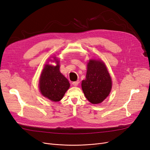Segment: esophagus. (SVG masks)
<instances>
[{
    "label": "esophagus",
    "instance_id": "obj_1",
    "mask_svg": "<svg viewBox=\"0 0 150 150\" xmlns=\"http://www.w3.org/2000/svg\"><path fill=\"white\" fill-rule=\"evenodd\" d=\"M78 84H79V81H74L72 83V84L74 86H77L78 85Z\"/></svg>",
    "mask_w": 150,
    "mask_h": 150
}]
</instances>
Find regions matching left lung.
Listing matches in <instances>:
<instances>
[{"instance_id":"left-lung-1","label":"left lung","mask_w":150,"mask_h":150,"mask_svg":"<svg viewBox=\"0 0 150 150\" xmlns=\"http://www.w3.org/2000/svg\"><path fill=\"white\" fill-rule=\"evenodd\" d=\"M81 87L84 96L91 103H101L111 92V76L103 62L91 59L88 64L86 79Z\"/></svg>"}]
</instances>
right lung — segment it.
I'll return each instance as SVG.
<instances>
[{
    "instance_id": "obj_1",
    "label": "right lung",
    "mask_w": 150,
    "mask_h": 150,
    "mask_svg": "<svg viewBox=\"0 0 150 150\" xmlns=\"http://www.w3.org/2000/svg\"><path fill=\"white\" fill-rule=\"evenodd\" d=\"M46 64L39 80V89L42 96L53 101H59L70 87L67 78L59 72V65Z\"/></svg>"
}]
</instances>
